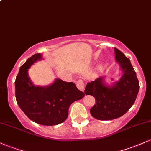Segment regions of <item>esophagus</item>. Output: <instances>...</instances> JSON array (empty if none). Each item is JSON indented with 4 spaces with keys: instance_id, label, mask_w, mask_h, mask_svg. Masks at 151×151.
<instances>
[{
    "instance_id": "1",
    "label": "esophagus",
    "mask_w": 151,
    "mask_h": 151,
    "mask_svg": "<svg viewBox=\"0 0 151 151\" xmlns=\"http://www.w3.org/2000/svg\"><path fill=\"white\" fill-rule=\"evenodd\" d=\"M77 88H78L79 90L81 91H83L84 90V82L82 80H81V79H79L77 82Z\"/></svg>"
}]
</instances>
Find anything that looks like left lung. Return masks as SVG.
<instances>
[{
  "label": "left lung",
  "instance_id": "1",
  "mask_svg": "<svg viewBox=\"0 0 151 151\" xmlns=\"http://www.w3.org/2000/svg\"><path fill=\"white\" fill-rule=\"evenodd\" d=\"M115 53L122 71L120 80L109 87L100 77L88 82L84 89V93L95 98L96 104L90 109V113L99 120H113L126 113L135 102L140 88L130 59L116 48Z\"/></svg>",
  "mask_w": 151,
  "mask_h": 151
}]
</instances>
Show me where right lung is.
<instances>
[{
	"label": "right lung",
	"mask_w": 151,
	"mask_h": 151,
	"mask_svg": "<svg viewBox=\"0 0 151 151\" xmlns=\"http://www.w3.org/2000/svg\"><path fill=\"white\" fill-rule=\"evenodd\" d=\"M41 59V54H35L20 68L15 81L16 102L26 115L32 121L42 125H56L64 122L72 102L84 97L73 82L57 79L47 87H36L30 80L28 69Z\"/></svg>",
	"instance_id": "obj_1"
}]
</instances>
